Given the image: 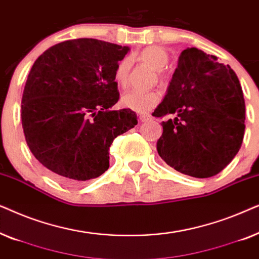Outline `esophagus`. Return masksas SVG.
Masks as SVG:
<instances>
[{"mask_svg":"<svg viewBox=\"0 0 259 259\" xmlns=\"http://www.w3.org/2000/svg\"><path fill=\"white\" fill-rule=\"evenodd\" d=\"M139 119H140V121H143V122L148 121V120H151V115L150 114H140Z\"/></svg>","mask_w":259,"mask_h":259,"instance_id":"esophagus-1","label":"esophagus"}]
</instances>
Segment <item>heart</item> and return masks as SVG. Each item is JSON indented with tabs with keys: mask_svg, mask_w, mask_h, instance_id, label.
<instances>
[{
	"mask_svg": "<svg viewBox=\"0 0 259 259\" xmlns=\"http://www.w3.org/2000/svg\"><path fill=\"white\" fill-rule=\"evenodd\" d=\"M139 58L150 65L157 72H160L166 67L168 62V55L164 48L151 46L145 48L140 53ZM131 67V60L128 58L122 59L118 63L114 70V80L119 86H126L128 80V72ZM160 101V94L158 92H139V91H127L122 94L121 104L123 107L131 109L137 113H146L158 105Z\"/></svg>",
	"mask_w": 259,
	"mask_h": 259,
	"instance_id": "heart-1",
	"label": "heart"
}]
</instances>
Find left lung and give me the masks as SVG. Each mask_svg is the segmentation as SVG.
I'll use <instances>...</instances> for the list:
<instances>
[{
    "label": "left lung",
    "instance_id": "left-lung-1",
    "mask_svg": "<svg viewBox=\"0 0 259 259\" xmlns=\"http://www.w3.org/2000/svg\"><path fill=\"white\" fill-rule=\"evenodd\" d=\"M162 121L157 150L162 160L194 178L215 176L238 153L245 131V101L229 65L198 48L182 52L153 116Z\"/></svg>",
    "mask_w": 259,
    "mask_h": 259
}]
</instances>
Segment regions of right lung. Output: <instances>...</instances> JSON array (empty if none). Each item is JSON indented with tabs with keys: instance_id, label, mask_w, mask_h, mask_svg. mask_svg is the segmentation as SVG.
I'll use <instances>...</instances> for the list:
<instances>
[{
	"instance_id": "1",
	"label": "right lung",
	"mask_w": 259,
	"mask_h": 259,
	"mask_svg": "<svg viewBox=\"0 0 259 259\" xmlns=\"http://www.w3.org/2000/svg\"><path fill=\"white\" fill-rule=\"evenodd\" d=\"M130 52L95 38L60 42L36 59L24 86L21 118L37 161L67 185L98 178L109 167V147L138 123L119 100L114 70Z\"/></svg>"
}]
</instances>
